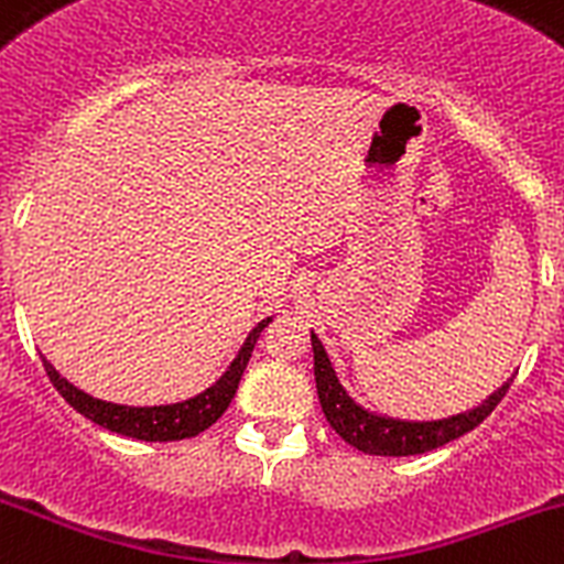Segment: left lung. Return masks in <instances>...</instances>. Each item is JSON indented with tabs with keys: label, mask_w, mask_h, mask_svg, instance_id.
Segmentation results:
<instances>
[{
	"label": "left lung",
	"mask_w": 564,
	"mask_h": 564,
	"mask_svg": "<svg viewBox=\"0 0 564 564\" xmlns=\"http://www.w3.org/2000/svg\"><path fill=\"white\" fill-rule=\"evenodd\" d=\"M311 347H314V377H316V393H319L322 413L330 421V427L355 446L358 452L366 455H380V457H408V455H424L438 446L452 444L460 435L471 433L479 427L496 404L505 399L507 386H501L494 397L479 408L468 410V413L452 415L444 421H397V419H382V415L369 413L360 404L349 399L338 382L336 371H333L330 360H327L325 347L319 338L311 333Z\"/></svg>",
	"instance_id": "left-lung-1"
}]
</instances>
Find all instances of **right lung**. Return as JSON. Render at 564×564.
I'll list each match as a JSON object with an SVG mask.
<instances>
[{"label":"right lung","instance_id":"right-lung-1","mask_svg":"<svg viewBox=\"0 0 564 564\" xmlns=\"http://www.w3.org/2000/svg\"><path fill=\"white\" fill-rule=\"evenodd\" d=\"M267 325H270V319L261 322V325L250 333L242 352H239L237 360L231 364V369H228L209 391H204L195 399H187V402L162 404V408H126V404L93 399L90 393L79 391V388L70 386L65 377H59V371L54 369L46 358H43V369H46L48 380L54 382L59 397H63L76 413L96 421L98 427H107L109 433H118L137 441H184L195 438L198 433L209 430L212 424L226 413L234 393H237L239 380H242L250 352H253L256 341H259L261 330H264Z\"/></svg>","mask_w":564,"mask_h":564}]
</instances>
